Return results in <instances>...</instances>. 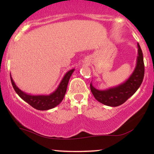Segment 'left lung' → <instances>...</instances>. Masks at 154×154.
I'll list each match as a JSON object with an SVG mask.
<instances>
[{
	"label": "left lung",
	"mask_w": 154,
	"mask_h": 154,
	"mask_svg": "<svg viewBox=\"0 0 154 154\" xmlns=\"http://www.w3.org/2000/svg\"><path fill=\"white\" fill-rule=\"evenodd\" d=\"M137 56L135 69L126 81L106 90H98L91 83V90L95 98L100 103L109 106L122 105L132 96L142 84L144 77L143 56L139 43H137Z\"/></svg>",
	"instance_id": "1"
}]
</instances>
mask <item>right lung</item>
I'll use <instances>...</instances> for the list:
<instances>
[{
    "label": "right lung",
    "mask_w": 154,
    "mask_h": 154,
    "mask_svg": "<svg viewBox=\"0 0 154 154\" xmlns=\"http://www.w3.org/2000/svg\"><path fill=\"white\" fill-rule=\"evenodd\" d=\"M74 71H75V69H72L67 72L65 74V75L63 76V79H61V82H60L58 88L56 89V91L50 93L49 95H34L24 93V91L19 89L16 85L11 74L10 77L14 89L22 100H24L26 103H29L31 106H32L35 109L40 111H45L57 106L62 101L65 93L66 92L69 80L70 77H71Z\"/></svg>",
    "instance_id": "add662e5"
}]
</instances>
